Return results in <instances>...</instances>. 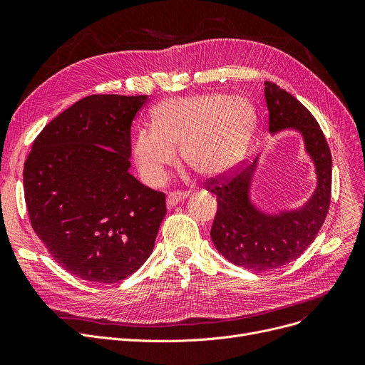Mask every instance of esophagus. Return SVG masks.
Instances as JSON below:
<instances>
[{"instance_id":"1","label":"esophagus","mask_w":365,"mask_h":365,"mask_svg":"<svg viewBox=\"0 0 365 365\" xmlns=\"http://www.w3.org/2000/svg\"><path fill=\"white\" fill-rule=\"evenodd\" d=\"M185 198H187V194L186 192H171V194H168V197H167V208H173V207H176L182 200H185Z\"/></svg>"}]
</instances>
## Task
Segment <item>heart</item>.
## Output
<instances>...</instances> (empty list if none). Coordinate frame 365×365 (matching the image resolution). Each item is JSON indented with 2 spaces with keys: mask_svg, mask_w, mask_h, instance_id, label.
Wrapping results in <instances>:
<instances>
[{
  "mask_svg": "<svg viewBox=\"0 0 365 365\" xmlns=\"http://www.w3.org/2000/svg\"><path fill=\"white\" fill-rule=\"evenodd\" d=\"M255 118L252 105L242 98L195 94L171 98L152 112V128L136 131L131 157L140 178L158 185L176 163L202 178H216L240 158Z\"/></svg>",
  "mask_w": 365,
  "mask_h": 365,
  "instance_id": "heart-1",
  "label": "heart"
}]
</instances>
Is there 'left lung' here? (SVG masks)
I'll return each instance as SVG.
<instances>
[{
	"mask_svg": "<svg viewBox=\"0 0 365 365\" xmlns=\"http://www.w3.org/2000/svg\"><path fill=\"white\" fill-rule=\"evenodd\" d=\"M264 99L272 134L292 128L302 134L317 173V187L303 207L267 215L250 200V189L259 157L242 171L205 182L217 197V213L212 240L217 252L237 266L255 272L272 271L304 253L327 217L331 200V152L324 133L294 96L264 81Z\"/></svg>",
	"mask_w": 365,
	"mask_h": 365,
	"instance_id": "1",
	"label": "left lung"
}]
</instances>
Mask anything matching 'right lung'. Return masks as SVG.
Here are the masks:
<instances>
[{
  "instance_id": "right-lung-1",
  "label": "right lung",
  "mask_w": 365,
  "mask_h": 365,
  "mask_svg": "<svg viewBox=\"0 0 365 365\" xmlns=\"http://www.w3.org/2000/svg\"><path fill=\"white\" fill-rule=\"evenodd\" d=\"M148 96L91 94L50 121L24 167L32 229L65 271L112 284L153 250L165 195L128 173L131 123Z\"/></svg>"
}]
</instances>
